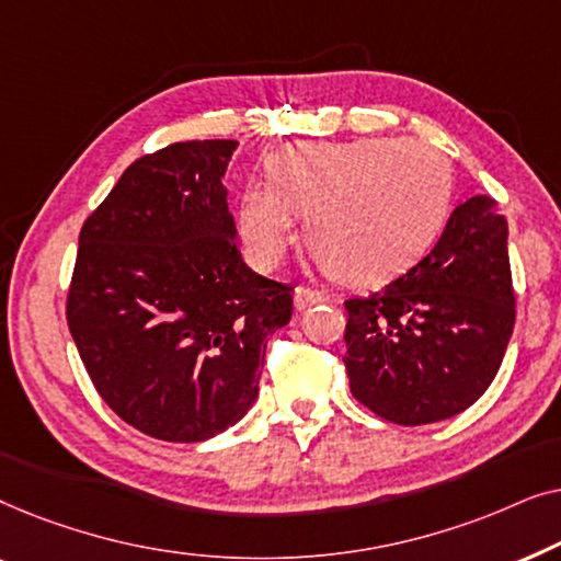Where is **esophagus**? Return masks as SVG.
Instances as JSON below:
<instances>
[{
	"instance_id": "esophagus-1",
	"label": "esophagus",
	"mask_w": 561,
	"mask_h": 561,
	"mask_svg": "<svg viewBox=\"0 0 561 561\" xmlns=\"http://www.w3.org/2000/svg\"><path fill=\"white\" fill-rule=\"evenodd\" d=\"M321 301H324V296H321L319 290L306 288V286H298V288H296V294H294V304H296V309H298V311L309 309V306H313V304H321Z\"/></svg>"
}]
</instances>
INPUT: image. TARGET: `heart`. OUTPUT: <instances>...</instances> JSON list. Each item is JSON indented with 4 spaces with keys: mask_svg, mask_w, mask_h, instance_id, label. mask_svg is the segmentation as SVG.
Listing matches in <instances>:
<instances>
[{
    "mask_svg": "<svg viewBox=\"0 0 561 561\" xmlns=\"http://www.w3.org/2000/svg\"><path fill=\"white\" fill-rule=\"evenodd\" d=\"M455 171L421 140L298 142L267 160V183L242 191L237 225L250 260L280 263L306 221V244L329 278L373 286L419 263L447 227Z\"/></svg>",
    "mask_w": 561,
    "mask_h": 561,
    "instance_id": "heart-1",
    "label": "heart"
}]
</instances>
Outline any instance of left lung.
Returning a JSON list of instances; mask_svg holds the SVG:
<instances>
[{
  "instance_id": "obj_1",
  "label": "left lung",
  "mask_w": 561,
  "mask_h": 561,
  "mask_svg": "<svg viewBox=\"0 0 561 561\" xmlns=\"http://www.w3.org/2000/svg\"><path fill=\"white\" fill-rule=\"evenodd\" d=\"M344 309V367L359 403L401 426L470 409L497 375L516 321L508 221L495 198L459 204L424 260Z\"/></svg>"
}]
</instances>
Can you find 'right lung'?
I'll return each instance as SVG.
<instances>
[{"label": "right lung", "instance_id": "add662e5", "mask_svg": "<svg viewBox=\"0 0 561 561\" xmlns=\"http://www.w3.org/2000/svg\"><path fill=\"white\" fill-rule=\"evenodd\" d=\"M234 140L135 160L83 221L66 319L91 382L137 432L204 442L257 398L294 296L244 265L227 206Z\"/></svg>", "mask_w": 561, "mask_h": 561}]
</instances>
